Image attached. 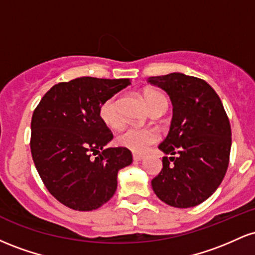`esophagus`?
Masks as SVG:
<instances>
[{"instance_id": "34e87169", "label": "esophagus", "mask_w": 255, "mask_h": 255, "mask_svg": "<svg viewBox=\"0 0 255 255\" xmlns=\"http://www.w3.org/2000/svg\"><path fill=\"white\" fill-rule=\"evenodd\" d=\"M145 158V156H142V154H133V159L135 160V162H139V160H142Z\"/></svg>"}]
</instances>
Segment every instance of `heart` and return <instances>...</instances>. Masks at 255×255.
Listing matches in <instances>:
<instances>
[{
  "instance_id": "heart-1",
  "label": "heart",
  "mask_w": 255,
  "mask_h": 255,
  "mask_svg": "<svg viewBox=\"0 0 255 255\" xmlns=\"http://www.w3.org/2000/svg\"><path fill=\"white\" fill-rule=\"evenodd\" d=\"M144 97L151 113L156 110L168 109V101L165 96L158 91L148 90ZM99 118L109 128H119L122 125V115L120 111V98L118 96L108 98L99 107ZM159 140V135L154 129L141 128L136 126L126 127L118 135V142L124 147L135 153H144L148 147Z\"/></svg>"
}]
</instances>
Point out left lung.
Masks as SVG:
<instances>
[{"label":"left lung","mask_w":255,"mask_h":255,"mask_svg":"<svg viewBox=\"0 0 255 255\" xmlns=\"http://www.w3.org/2000/svg\"><path fill=\"white\" fill-rule=\"evenodd\" d=\"M171 99L172 121L158 147L165 154L152 188L163 203L188 209L204 203L228 170L231 128L221 98L203 79L182 73L148 78Z\"/></svg>","instance_id":"obj_1"}]
</instances>
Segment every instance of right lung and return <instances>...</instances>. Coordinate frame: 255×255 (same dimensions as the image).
<instances>
[{"label": "right lung", "instance_id": "right-lung-1", "mask_svg": "<svg viewBox=\"0 0 255 255\" xmlns=\"http://www.w3.org/2000/svg\"><path fill=\"white\" fill-rule=\"evenodd\" d=\"M128 85L129 79L91 77L58 83L33 111L34 165L49 193L69 209L92 211L108 203L118 188L119 170L133 160L126 147L103 150L113 133L99 118L101 104ZM92 154L99 157L92 160Z\"/></svg>", "mask_w": 255, "mask_h": 255}]
</instances>
